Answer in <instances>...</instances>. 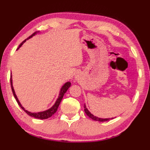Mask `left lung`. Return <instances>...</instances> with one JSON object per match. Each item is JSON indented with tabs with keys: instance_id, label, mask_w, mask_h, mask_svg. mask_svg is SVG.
<instances>
[{
	"instance_id": "8db88e82",
	"label": "left lung",
	"mask_w": 150,
	"mask_h": 150,
	"mask_svg": "<svg viewBox=\"0 0 150 150\" xmlns=\"http://www.w3.org/2000/svg\"><path fill=\"white\" fill-rule=\"evenodd\" d=\"M84 111H85L86 115H87L88 117H90L91 119H92L93 120H95V121L107 122V121H109V120L110 119H113V117H112V118H100V117H98L96 116H94V115L93 114H92V113H90L89 111H88V109L86 108V105H84Z\"/></svg>"
}]
</instances>
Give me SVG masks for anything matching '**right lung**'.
Here are the masks:
<instances>
[{
  "instance_id": "obj_1",
  "label": "right lung",
  "mask_w": 150,
  "mask_h": 150,
  "mask_svg": "<svg viewBox=\"0 0 150 150\" xmlns=\"http://www.w3.org/2000/svg\"><path fill=\"white\" fill-rule=\"evenodd\" d=\"M39 32H35V33H33L32 35L30 36L28 38H27L26 39H25L24 41L22 42V43L20 44V45H19V47L18 48V50L20 48L21 46H22L24 43L26 42V41L27 39H30L31 37H33V36H35L36 34ZM10 81H11V90H12V92H13V96L15 97V98L16 99L17 102H18L19 106H20L21 108H22L23 110H24L25 112H26L27 114L28 115H30L31 117H33L35 118H37V119H40V120H44V119H47V118L50 117L51 116H52L56 112V111L58 110V106L59 105H60V103L61 102V100H62V99L63 98V96L64 95V94L66 93V92L67 91V90L69 89V88L71 86V82H67V83H65L64 85L62 86V87L60 89V94H59V96H58V98H57V100L56 101V103H55V104L52 106L51 108L47 109V110L46 111H41V112H37V113H32V112H30V111H27L25 109L24 107H22V105H21V103H20V101H19L18 97H17L16 94V92H15V90L13 89V82H12V75L11 76V79H10Z\"/></svg>"
}]
</instances>
